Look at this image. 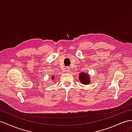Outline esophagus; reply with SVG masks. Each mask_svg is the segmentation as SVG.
Masks as SVG:
<instances>
[{"mask_svg":"<svg viewBox=\"0 0 132 132\" xmlns=\"http://www.w3.org/2000/svg\"><path fill=\"white\" fill-rule=\"evenodd\" d=\"M65 70H66V72H70V71H71V69H70V67H67L65 69Z\"/></svg>","mask_w":132,"mask_h":132,"instance_id":"obj_1","label":"esophagus"}]
</instances>
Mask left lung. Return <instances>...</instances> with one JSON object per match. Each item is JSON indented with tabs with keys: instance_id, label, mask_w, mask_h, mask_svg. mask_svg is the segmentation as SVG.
<instances>
[{
	"instance_id": "8db88e82",
	"label": "left lung",
	"mask_w": 132,
	"mask_h": 132,
	"mask_svg": "<svg viewBox=\"0 0 132 132\" xmlns=\"http://www.w3.org/2000/svg\"><path fill=\"white\" fill-rule=\"evenodd\" d=\"M79 80L82 84L87 85L91 83V76L87 72H81L78 76Z\"/></svg>"
}]
</instances>
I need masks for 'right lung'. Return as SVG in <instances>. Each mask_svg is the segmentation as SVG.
<instances>
[{"instance_id": "1", "label": "right lung", "mask_w": 132, "mask_h": 132, "mask_svg": "<svg viewBox=\"0 0 132 132\" xmlns=\"http://www.w3.org/2000/svg\"><path fill=\"white\" fill-rule=\"evenodd\" d=\"M53 79H54V76H52L51 80H53Z\"/></svg>"}]
</instances>
